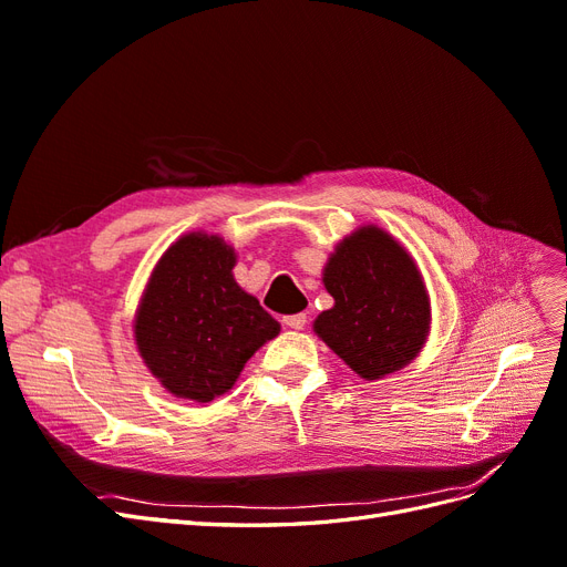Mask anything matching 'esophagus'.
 <instances>
[{
	"instance_id": "1",
	"label": "esophagus",
	"mask_w": 567,
	"mask_h": 567,
	"mask_svg": "<svg viewBox=\"0 0 567 567\" xmlns=\"http://www.w3.org/2000/svg\"><path fill=\"white\" fill-rule=\"evenodd\" d=\"M284 323L288 326V329H296V331H300L302 326L307 323V315H290V317H284Z\"/></svg>"
}]
</instances>
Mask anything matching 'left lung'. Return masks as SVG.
I'll return each instance as SVG.
<instances>
[{
	"instance_id": "1",
	"label": "left lung",
	"mask_w": 567,
	"mask_h": 567,
	"mask_svg": "<svg viewBox=\"0 0 567 567\" xmlns=\"http://www.w3.org/2000/svg\"><path fill=\"white\" fill-rule=\"evenodd\" d=\"M333 307L315 333L367 381L404 369L431 331V298L421 271L394 238L373 225L346 236L323 267Z\"/></svg>"
}]
</instances>
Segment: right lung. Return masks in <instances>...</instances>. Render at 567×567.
Instances as JSON below:
<instances>
[{
    "mask_svg": "<svg viewBox=\"0 0 567 567\" xmlns=\"http://www.w3.org/2000/svg\"><path fill=\"white\" fill-rule=\"evenodd\" d=\"M225 238L194 231L153 269L134 317L144 364L175 398L213 402L281 326L236 284Z\"/></svg>",
    "mask_w": 567,
    "mask_h": 567,
    "instance_id": "obj_1",
    "label": "right lung"
}]
</instances>
